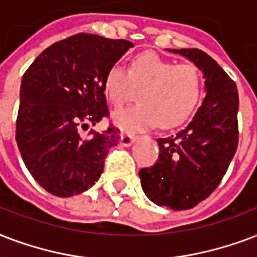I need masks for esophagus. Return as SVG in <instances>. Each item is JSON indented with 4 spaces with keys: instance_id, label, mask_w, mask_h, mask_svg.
<instances>
[{
    "instance_id": "obj_1",
    "label": "esophagus",
    "mask_w": 257,
    "mask_h": 257,
    "mask_svg": "<svg viewBox=\"0 0 257 257\" xmlns=\"http://www.w3.org/2000/svg\"><path fill=\"white\" fill-rule=\"evenodd\" d=\"M135 138H137L135 135L128 134V133H124V134H122V138H120V143H122V146L128 147V146H131L133 143H134Z\"/></svg>"
}]
</instances>
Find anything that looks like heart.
<instances>
[{"instance_id":"obj_1","label":"heart","mask_w":257,"mask_h":257,"mask_svg":"<svg viewBox=\"0 0 257 257\" xmlns=\"http://www.w3.org/2000/svg\"><path fill=\"white\" fill-rule=\"evenodd\" d=\"M137 106L118 111L112 120L122 130H145L160 123L170 128L194 112L202 93L200 71L193 64H174L156 53L134 57L130 68L112 65L104 77V93L115 108L134 100Z\"/></svg>"}]
</instances>
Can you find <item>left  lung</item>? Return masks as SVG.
Here are the masks:
<instances>
[{
    "instance_id": "1",
    "label": "left lung",
    "mask_w": 257,
    "mask_h": 257,
    "mask_svg": "<svg viewBox=\"0 0 257 257\" xmlns=\"http://www.w3.org/2000/svg\"><path fill=\"white\" fill-rule=\"evenodd\" d=\"M169 51L186 57L204 73L206 95L184 130L158 138V162L141 169L139 178L154 204L184 210L209 197L225 176L238 143V92L208 53L196 48Z\"/></svg>"
}]
</instances>
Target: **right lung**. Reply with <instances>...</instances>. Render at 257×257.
Instances as JSON below:
<instances>
[{"mask_svg":"<svg viewBox=\"0 0 257 257\" xmlns=\"http://www.w3.org/2000/svg\"><path fill=\"white\" fill-rule=\"evenodd\" d=\"M134 47L127 40L79 33L48 47L24 73L16 141L32 177L47 192L71 197L88 190L104 169L119 130L80 131L108 116L104 77Z\"/></svg>","mask_w":257,"mask_h":257,"instance_id":"obj_1","label":"right lung"}]
</instances>
